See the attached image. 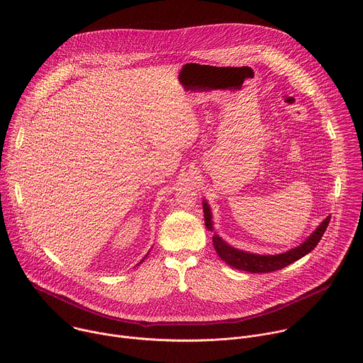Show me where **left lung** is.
Segmentation results:
<instances>
[{
    "mask_svg": "<svg viewBox=\"0 0 363 363\" xmlns=\"http://www.w3.org/2000/svg\"><path fill=\"white\" fill-rule=\"evenodd\" d=\"M202 210H203L205 227L210 231H214L211 208H210L208 202H206L205 199L202 201ZM329 221H330V216L326 217L318 225V228L312 234H310L300 245L290 248L289 251L274 254V255L273 254L263 255V254H255V252L238 250V248L230 245L227 241H224L217 233H214V235H213V244H214V248H216L218 257L223 262L230 264L231 267H234L237 270L248 272V273H270V272H276V270L287 267L289 264L300 260L301 257H304L306 254L312 251L318 245L320 238L323 237V234L329 225Z\"/></svg>",
    "mask_w": 363,
    "mask_h": 363,
    "instance_id": "obj_1",
    "label": "left lung"
}]
</instances>
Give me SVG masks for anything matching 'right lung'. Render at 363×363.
Listing matches in <instances>:
<instances>
[{
	"label": "right lung",
	"instance_id": "1",
	"mask_svg": "<svg viewBox=\"0 0 363 363\" xmlns=\"http://www.w3.org/2000/svg\"><path fill=\"white\" fill-rule=\"evenodd\" d=\"M147 254H149V252H147ZM147 254H146V255H145V257H143V258H142V260H140V262H139V263H138V266H139V264H140V263H142V262H143V260H145V258H146V257H147Z\"/></svg>",
	"mask_w": 363,
	"mask_h": 363
}]
</instances>
